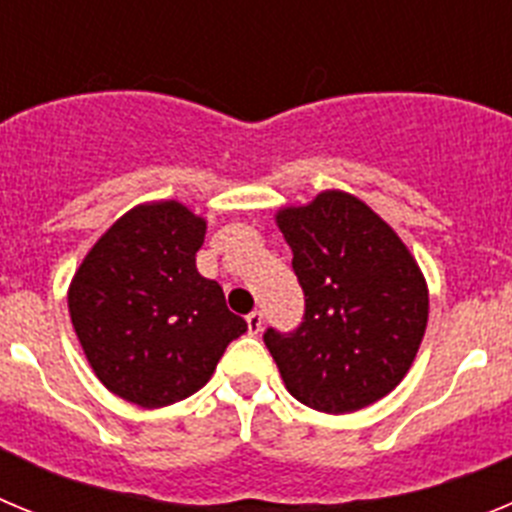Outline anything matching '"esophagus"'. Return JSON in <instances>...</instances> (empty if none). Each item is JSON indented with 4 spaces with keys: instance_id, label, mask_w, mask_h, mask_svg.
<instances>
[{
    "instance_id": "esophagus-1",
    "label": "esophagus",
    "mask_w": 512,
    "mask_h": 512,
    "mask_svg": "<svg viewBox=\"0 0 512 512\" xmlns=\"http://www.w3.org/2000/svg\"><path fill=\"white\" fill-rule=\"evenodd\" d=\"M246 323H248V333H251V336H256V333L261 330V325H264V312L253 310L251 315L246 318Z\"/></svg>"
}]
</instances>
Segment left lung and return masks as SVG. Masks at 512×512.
Here are the masks:
<instances>
[{"label":"left lung","instance_id":"1","mask_svg":"<svg viewBox=\"0 0 512 512\" xmlns=\"http://www.w3.org/2000/svg\"><path fill=\"white\" fill-rule=\"evenodd\" d=\"M279 230L305 292L295 333L266 330L289 395L343 415L390 395L428 325V284L410 248L372 207L341 189L279 207Z\"/></svg>","mask_w":512,"mask_h":512}]
</instances>
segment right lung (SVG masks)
<instances>
[{
    "instance_id": "1",
    "label": "right lung",
    "mask_w": 512,
    "mask_h": 512,
    "mask_svg": "<svg viewBox=\"0 0 512 512\" xmlns=\"http://www.w3.org/2000/svg\"><path fill=\"white\" fill-rule=\"evenodd\" d=\"M207 220L176 200L135 205L89 248L69 315L99 382L140 408H166L210 382L246 320L197 271Z\"/></svg>"
}]
</instances>
